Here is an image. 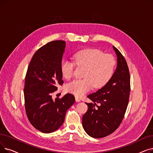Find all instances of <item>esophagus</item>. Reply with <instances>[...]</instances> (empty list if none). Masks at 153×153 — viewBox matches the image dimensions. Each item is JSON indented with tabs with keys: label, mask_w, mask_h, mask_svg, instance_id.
Wrapping results in <instances>:
<instances>
[{
	"label": "esophagus",
	"mask_w": 153,
	"mask_h": 153,
	"mask_svg": "<svg viewBox=\"0 0 153 153\" xmlns=\"http://www.w3.org/2000/svg\"><path fill=\"white\" fill-rule=\"evenodd\" d=\"M75 99H76V102H80L81 101V99H79L78 97H77V96L75 97Z\"/></svg>",
	"instance_id": "esophagus-1"
}]
</instances>
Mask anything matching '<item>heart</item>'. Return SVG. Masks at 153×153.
<instances>
[{
	"label": "heart",
	"instance_id": "heart-1",
	"mask_svg": "<svg viewBox=\"0 0 153 153\" xmlns=\"http://www.w3.org/2000/svg\"><path fill=\"white\" fill-rule=\"evenodd\" d=\"M74 62L62 59L61 71L64 78L70 79L74 75L75 64L85 69L82 79H75L65 86L67 92L76 96H82L94 86L101 88L107 83L113 74L116 60L113 56L104 54L99 49H85L77 51L73 56Z\"/></svg>",
	"mask_w": 153,
	"mask_h": 153
}]
</instances>
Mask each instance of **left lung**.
Here are the masks:
<instances>
[{
	"mask_svg": "<svg viewBox=\"0 0 153 153\" xmlns=\"http://www.w3.org/2000/svg\"><path fill=\"white\" fill-rule=\"evenodd\" d=\"M113 49L117 56L116 71L101 89L88 96L94 103H86L88 110L82 116L84 131L95 138L104 137L114 132L121 123L128 105L130 75L128 64L114 46Z\"/></svg>",
	"mask_w": 153,
	"mask_h": 153,
	"instance_id": "obj_1",
	"label": "left lung"
}]
</instances>
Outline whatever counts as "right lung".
<instances>
[{
	"instance_id": "obj_1",
	"label": "right lung",
	"mask_w": 153,
	"mask_h": 153,
	"mask_svg": "<svg viewBox=\"0 0 153 153\" xmlns=\"http://www.w3.org/2000/svg\"><path fill=\"white\" fill-rule=\"evenodd\" d=\"M65 42L54 41L43 45L33 56L25 79V109L31 124L44 133L62 125L66 111L75 102L71 94L53 100L52 93L62 85L61 62Z\"/></svg>"
}]
</instances>
